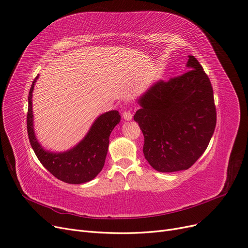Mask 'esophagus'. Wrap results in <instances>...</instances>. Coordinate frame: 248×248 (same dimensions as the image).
Wrapping results in <instances>:
<instances>
[{
	"label": "esophagus",
	"instance_id": "1",
	"mask_svg": "<svg viewBox=\"0 0 248 248\" xmlns=\"http://www.w3.org/2000/svg\"><path fill=\"white\" fill-rule=\"evenodd\" d=\"M123 117L124 118L125 121H131L132 118H133V115H132V113L130 111H124Z\"/></svg>",
	"mask_w": 248,
	"mask_h": 248
}]
</instances>
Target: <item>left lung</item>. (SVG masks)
Segmentation results:
<instances>
[{"instance_id":"1","label":"left lung","mask_w":248,"mask_h":248,"mask_svg":"<svg viewBox=\"0 0 248 248\" xmlns=\"http://www.w3.org/2000/svg\"><path fill=\"white\" fill-rule=\"evenodd\" d=\"M188 71L156 82L138 99L134 121L144 135L143 152L159 172L188 169L206 151L216 127L212 84L201 63L188 56Z\"/></svg>"}]
</instances>
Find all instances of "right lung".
<instances>
[{
  "label": "right lung",
  "mask_w": 248,
  "mask_h": 248,
  "mask_svg": "<svg viewBox=\"0 0 248 248\" xmlns=\"http://www.w3.org/2000/svg\"><path fill=\"white\" fill-rule=\"evenodd\" d=\"M38 76L32 82L28 95L27 133L30 145L40 163L58 179L72 185L88 182L102 170L109 145V136L120 123L117 110L105 112L97 117L82 141L66 152L52 153L41 147L33 130L32 92Z\"/></svg>",
  "instance_id": "right-lung-1"
}]
</instances>
